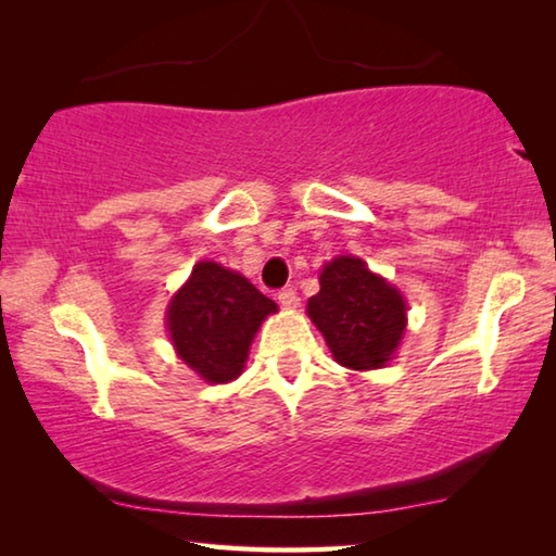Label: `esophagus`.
Returning <instances> with one entry per match:
<instances>
[{
	"instance_id": "obj_1",
	"label": "esophagus",
	"mask_w": 556,
	"mask_h": 556,
	"mask_svg": "<svg viewBox=\"0 0 556 556\" xmlns=\"http://www.w3.org/2000/svg\"><path fill=\"white\" fill-rule=\"evenodd\" d=\"M277 299H279V304L285 306V308H296V306H299V294H296V289H294V287L281 289Z\"/></svg>"
}]
</instances>
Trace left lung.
<instances>
[{"mask_svg": "<svg viewBox=\"0 0 556 556\" xmlns=\"http://www.w3.org/2000/svg\"><path fill=\"white\" fill-rule=\"evenodd\" d=\"M318 281L321 289L308 299L306 314L324 333L336 363L351 370L384 368L407 328L400 289L353 255L328 262Z\"/></svg>", "mask_w": 556, "mask_h": 556, "instance_id": "1", "label": "left lung"}]
</instances>
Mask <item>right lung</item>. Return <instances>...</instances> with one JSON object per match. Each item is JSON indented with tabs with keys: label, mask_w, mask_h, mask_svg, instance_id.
Returning <instances> with one entry per match:
<instances>
[{
	"label": "right lung",
	"mask_w": 556,
	"mask_h": 556,
	"mask_svg": "<svg viewBox=\"0 0 556 556\" xmlns=\"http://www.w3.org/2000/svg\"><path fill=\"white\" fill-rule=\"evenodd\" d=\"M277 312L269 296L218 262H199L166 308V328L181 361L199 378H238L262 321Z\"/></svg>",
	"instance_id": "1"
}]
</instances>
